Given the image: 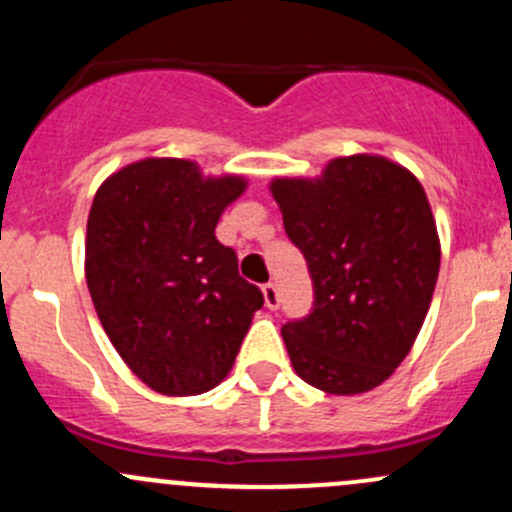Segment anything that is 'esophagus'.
Returning a JSON list of instances; mask_svg holds the SVG:
<instances>
[{"label":"esophagus","instance_id":"esophagus-1","mask_svg":"<svg viewBox=\"0 0 512 512\" xmlns=\"http://www.w3.org/2000/svg\"><path fill=\"white\" fill-rule=\"evenodd\" d=\"M262 297H265V304L270 309L280 307V292H277V285H272V282H267V285L262 287Z\"/></svg>","mask_w":512,"mask_h":512}]
</instances>
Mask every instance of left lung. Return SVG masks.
Here are the masks:
<instances>
[{
    "label": "left lung",
    "instance_id": "obj_1",
    "mask_svg": "<svg viewBox=\"0 0 512 512\" xmlns=\"http://www.w3.org/2000/svg\"><path fill=\"white\" fill-rule=\"evenodd\" d=\"M270 193L314 285L312 314L282 327L294 371L324 394L376 389L411 352L436 289L426 190L404 165L356 153L317 178H275Z\"/></svg>",
    "mask_w": 512,
    "mask_h": 512
}]
</instances>
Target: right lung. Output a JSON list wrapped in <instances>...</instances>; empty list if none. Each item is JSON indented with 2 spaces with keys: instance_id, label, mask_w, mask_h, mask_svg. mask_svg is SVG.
Here are the masks:
<instances>
[{
  "instance_id": "right-lung-1",
  "label": "right lung",
  "mask_w": 512,
  "mask_h": 512,
  "mask_svg": "<svg viewBox=\"0 0 512 512\" xmlns=\"http://www.w3.org/2000/svg\"><path fill=\"white\" fill-rule=\"evenodd\" d=\"M247 190L188 158H143L108 175L86 225V285L128 369L165 396H195L230 374L262 292L215 237Z\"/></svg>"
}]
</instances>
